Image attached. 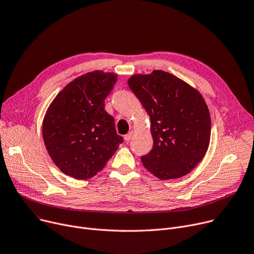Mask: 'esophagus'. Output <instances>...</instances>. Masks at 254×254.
<instances>
[{
  "instance_id": "esophagus-1",
  "label": "esophagus",
  "mask_w": 254,
  "mask_h": 254,
  "mask_svg": "<svg viewBox=\"0 0 254 254\" xmlns=\"http://www.w3.org/2000/svg\"><path fill=\"white\" fill-rule=\"evenodd\" d=\"M133 135H134V131H130V132H128V133L124 136V139H125V141H129V140H131V139H132V137H133Z\"/></svg>"
}]
</instances>
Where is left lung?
Segmentation results:
<instances>
[{
  "label": "left lung",
  "mask_w": 254,
  "mask_h": 254,
  "mask_svg": "<svg viewBox=\"0 0 254 254\" xmlns=\"http://www.w3.org/2000/svg\"><path fill=\"white\" fill-rule=\"evenodd\" d=\"M150 118L151 150L141 157L161 180L185 176L204 157L210 139V116L202 95L168 72L135 74L128 79Z\"/></svg>",
  "instance_id": "left-lung-1"
}]
</instances>
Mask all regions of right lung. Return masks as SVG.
<instances>
[{
	"instance_id": "right-lung-1",
	"label": "right lung",
	"mask_w": 254,
	"mask_h": 254,
	"mask_svg": "<svg viewBox=\"0 0 254 254\" xmlns=\"http://www.w3.org/2000/svg\"><path fill=\"white\" fill-rule=\"evenodd\" d=\"M117 74L92 71L67 84L50 105L43 137L55 165L75 179L92 178L104 169L123 137L105 110Z\"/></svg>"
}]
</instances>
